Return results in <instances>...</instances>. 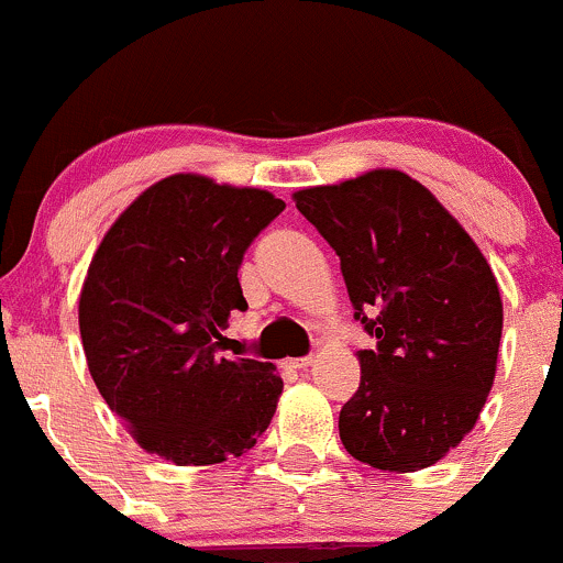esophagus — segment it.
I'll list each match as a JSON object with an SVG mask.
<instances>
[{
  "label": "esophagus",
  "instance_id": "esophagus-1",
  "mask_svg": "<svg viewBox=\"0 0 563 563\" xmlns=\"http://www.w3.org/2000/svg\"><path fill=\"white\" fill-rule=\"evenodd\" d=\"M314 364V358L311 355H303V358H287L284 361V366H289V369H306V366Z\"/></svg>",
  "mask_w": 563,
  "mask_h": 563
}]
</instances>
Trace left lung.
<instances>
[{"mask_svg":"<svg viewBox=\"0 0 563 563\" xmlns=\"http://www.w3.org/2000/svg\"><path fill=\"white\" fill-rule=\"evenodd\" d=\"M292 199L339 254L355 320L377 339L358 350L361 386L339 413L344 449L377 471L430 468L476 427L493 388L504 303L489 263L399 169Z\"/></svg>","mask_w":563,"mask_h":563,"instance_id":"left-lung-1","label":"left lung"}]
</instances>
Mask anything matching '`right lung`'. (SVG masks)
I'll return each mask as SVG.
<instances>
[{
  "mask_svg": "<svg viewBox=\"0 0 563 563\" xmlns=\"http://www.w3.org/2000/svg\"><path fill=\"white\" fill-rule=\"evenodd\" d=\"M284 210L263 188L169 175L109 227L79 295L100 397L133 441L177 465L241 457L282 397L276 366L224 358L221 328L246 309L238 268Z\"/></svg>",
  "mask_w": 563,
  "mask_h": 563,
  "instance_id": "obj_1",
  "label": "right lung"
}]
</instances>
